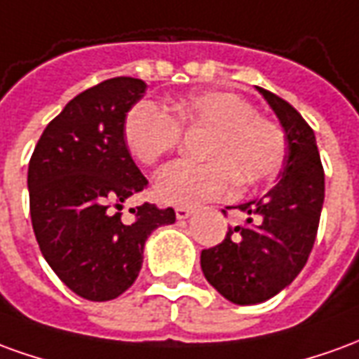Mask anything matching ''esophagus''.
<instances>
[{"instance_id":"1","label":"esophagus","mask_w":359,"mask_h":359,"mask_svg":"<svg viewBox=\"0 0 359 359\" xmlns=\"http://www.w3.org/2000/svg\"><path fill=\"white\" fill-rule=\"evenodd\" d=\"M175 214H177V219H188V217L192 215V210H190V208H184V205H179V208L175 210Z\"/></svg>"}]
</instances>
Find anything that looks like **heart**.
I'll return each mask as SVG.
<instances>
[{"instance_id":"1","label":"heart","mask_w":359,"mask_h":359,"mask_svg":"<svg viewBox=\"0 0 359 359\" xmlns=\"http://www.w3.org/2000/svg\"><path fill=\"white\" fill-rule=\"evenodd\" d=\"M180 130H208L205 163L177 161L155 180L165 204L196 205L223 198L235 184L255 187L282 167L284 132L260 118L252 104L231 93H200L172 104V116L154 102H137L128 112L124 140L130 154L155 165L180 142Z\"/></svg>"}]
</instances>
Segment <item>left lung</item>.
I'll return each mask as SVG.
<instances>
[{
    "mask_svg": "<svg viewBox=\"0 0 359 359\" xmlns=\"http://www.w3.org/2000/svg\"><path fill=\"white\" fill-rule=\"evenodd\" d=\"M257 89L284 128V169L264 196L237 205L247 223L200 255L205 280L237 305L266 302L292 284L309 258L325 202V171L311 126L290 102Z\"/></svg>",
    "mask_w": 359,
    "mask_h": 359,
    "instance_id": "8db88e82",
    "label": "left lung"
}]
</instances>
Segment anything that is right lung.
<instances>
[{
	"label": "right lung",
	"mask_w": 359,
	"mask_h": 359,
	"mask_svg": "<svg viewBox=\"0 0 359 359\" xmlns=\"http://www.w3.org/2000/svg\"><path fill=\"white\" fill-rule=\"evenodd\" d=\"M147 85L112 77L79 93L42 132L29 163L31 222L40 252L64 284L89 302H110L136 282L147 237L175 223L172 208L122 205L142 192L124 140L128 110Z\"/></svg>",
	"instance_id": "right-lung-1"
}]
</instances>
